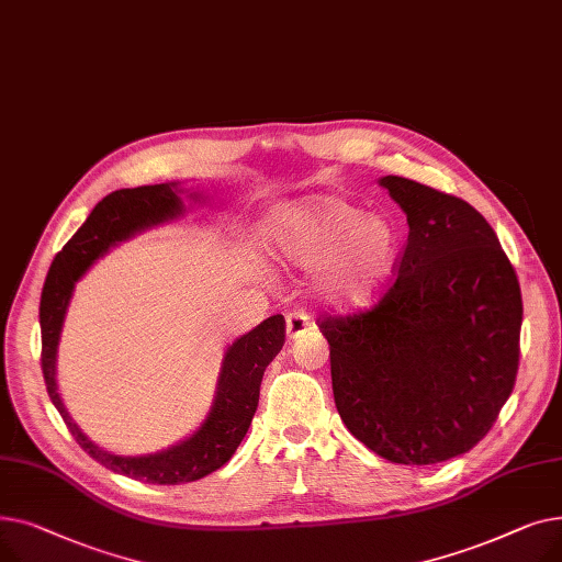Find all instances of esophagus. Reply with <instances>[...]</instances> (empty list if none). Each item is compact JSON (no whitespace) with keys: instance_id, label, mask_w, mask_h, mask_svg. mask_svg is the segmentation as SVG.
Instances as JSON below:
<instances>
[{"instance_id":"obj_1","label":"esophagus","mask_w":562,"mask_h":562,"mask_svg":"<svg viewBox=\"0 0 562 562\" xmlns=\"http://www.w3.org/2000/svg\"><path fill=\"white\" fill-rule=\"evenodd\" d=\"M312 328V316L307 312H291L286 316V337L289 339H299Z\"/></svg>"}]
</instances>
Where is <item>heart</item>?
Returning <instances> with one entry per match:
<instances>
[{
    "instance_id": "obj_1",
    "label": "heart",
    "mask_w": 562,
    "mask_h": 562,
    "mask_svg": "<svg viewBox=\"0 0 562 562\" xmlns=\"http://www.w3.org/2000/svg\"><path fill=\"white\" fill-rule=\"evenodd\" d=\"M273 250L303 269L321 266L318 284L344 307L371 303L394 273L401 234L385 216H367L341 198L289 206L271 227Z\"/></svg>"
}]
</instances>
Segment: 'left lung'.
<instances>
[{
  "label": "left lung",
  "mask_w": 562,
  "mask_h": 562,
  "mask_svg": "<svg viewBox=\"0 0 562 562\" xmlns=\"http://www.w3.org/2000/svg\"><path fill=\"white\" fill-rule=\"evenodd\" d=\"M407 216L396 278L371 307L323 316L339 417L398 464L474 449L513 394L521 291L490 223L469 202L387 175Z\"/></svg>",
  "instance_id": "obj_1"
}]
</instances>
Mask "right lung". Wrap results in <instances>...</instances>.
<instances>
[{
    "label": "right lung",
    "instance_id": "right-lung-1",
    "mask_svg": "<svg viewBox=\"0 0 562 562\" xmlns=\"http://www.w3.org/2000/svg\"><path fill=\"white\" fill-rule=\"evenodd\" d=\"M182 210L184 206L180 195H177V184H153L109 193L95 204L91 216L75 232L64 250L54 257L41 293V367L47 394L58 415L64 417L77 445L93 460L111 471H117V474L155 485L198 481L221 469L234 456L255 417L263 371L284 346L282 314L269 316L255 330L236 339L223 358L210 415L191 437L166 451L136 458L113 456L95 447L77 428L56 392L54 373L58 335L64 328L75 282L91 269L95 259L109 252V248L147 227L177 218Z\"/></svg>",
    "mask_w": 562,
    "mask_h": 562
}]
</instances>
